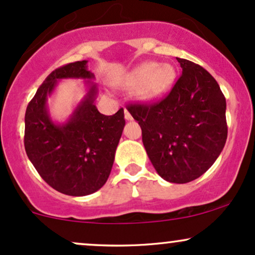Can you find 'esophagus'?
<instances>
[{"mask_svg": "<svg viewBox=\"0 0 255 255\" xmlns=\"http://www.w3.org/2000/svg\"><path fill=\"white\" fill-rule=\"evenodd\" d=\"M125 119L127 120V121H131V120H133V118H131V115L129 114V111L127 109H125Z\"/></svg>", "mask_w": 255, "mask_h": 255, "instance_id": "1", "label": "esophagus"}]
</instances>
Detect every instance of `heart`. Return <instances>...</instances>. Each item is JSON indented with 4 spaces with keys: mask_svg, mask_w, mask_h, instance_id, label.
Instances as JSON below:
<instances>
[{
    "mask_svg": "<svg viewBox=\"0 0 255 255\" xmlns=\"http://www.w3.org/2000/svg\"><path fill=\"white\" fill-rule=\"evenodd\" d=\"M176 71L170 63L145 62L126 74L118 85L125 90L136 89V96L142 102H156L163 98L174 86Z\"/></svg>",
    "mask_w": 255,
    "mask_h": 255,
    "instance_id": "obj_1",
    "label": "heart"
}]
</instances>
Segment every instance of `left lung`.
I'll use <instances>...</instances> for the list:
<instances>
[{"label":"left lung","instance_id":"left-lung-1","mask_svg":"<svg viewBox=\"0 0 255 255\" xmlns=\"http://www.w3.org/2000/svg\"><path fill=\"white\" fill-rule=\"evenodd\" d=\"M182 75L156 104H134L128 111L139 122L142 144L160 177L187 183L216 162L225 141L227 102L206 69L178 58Z\"/></svg>","mask_w":255,"mask_h":255}]
</instances>
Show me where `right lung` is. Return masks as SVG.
Masks as SVG:
<instances>
[{
  "instance_id": "right-lung-1",
  "label": "right lung",
  "mask_w": 255,
  "mask_h": 255,
  "mask_svg": "<svg viewBox=\"0 0 255 255\" xmlns=\"http://www.w3.org/2000/svg\"><path fill=\"white\" fill-rule=\"evenodd\" d=\"M63 78L84 80L87 95L60 124L51 118L47 98ZM93 80L86 60L55 69L37 90L25 114L28 159L49 186L72 197L92 194L104 186L126 125L124 109L111 116L99 113L95 104L98 86Z\"/></svg>"
}]
</instances>
